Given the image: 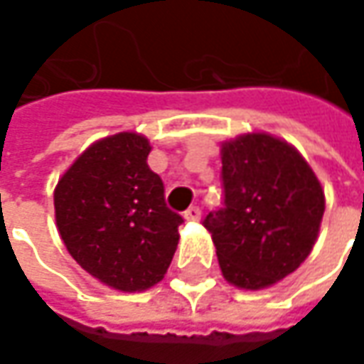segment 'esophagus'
Returning <instances> with one entry per match:
<instances>
[{
	"label": "esophagus",
	"instance_id": "obj_1",
	"mask_svg": "<svg viewBox=\"0 0 364 364\" xmlns=\"http://www.w3.org/2000/svg\"><path fill=\"white\" fill-rule=\"evenodd\" d=\"M183 218L187 221H199V218H201V209L197 205H191L185 213H183Z\"/></svg>",
	"mask_w": 364,
	"mask_h": 364
}]
</instances>
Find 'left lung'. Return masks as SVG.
Here are the masks:
<instances>
[{"label":"left lung","instance_id":"1","mask_svg":"<svg viewBox=\"0 0 364 364\" xmlns=\"http://www.w3.org/2000/svg\"><path fill=\"white\" fill-rule=\"evenodd\" d=\"M223 207L205 225L223 278L262 290L292 274L312 252L324 213L314 171L292 144L266 132L221 144Z\"/></svg>","mask_w":364,"mask_h":364}]
</instances>
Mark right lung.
<instances>
[{
  "instance_id": "1",
  "label": "right lung",
  "mask_w": 364,
  "mask_h": 364,
  "mask_svg": "<svg viewBox=\"0 0 364 364\" xmlns=\"http://www.w3.org/2000/svg\"><path fill=\"white\" fill-rule=\"evenodd\" d=\"M143 134L119 132L90 144L54 191L58 232L82 268L122 292L163 280L179 244V213L149 169Z\"/></svg>"
}]
</instances>
